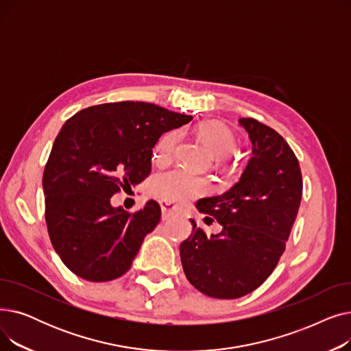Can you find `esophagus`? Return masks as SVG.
Here are the masks:
<instances>
[{"mask_svg":"<svg viewBox=\"0 0 351 351\" xmlns=\"http://www.w3.org/2000/svg\"><path fill=\"white\" fill-rule=\"evenodd\" d=\"M160 209H162L163 219H166V217H169L175 213L176 208H175L173 204H171V202H160Z\"/></svg>","mask_w":351,"mask_h":351,"instance_id":"1","label":"esophagus"}]
</instances>
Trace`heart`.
Here are the masks:
<instances>
[{
  "mask_svg": "<svg viewBox=\"0 0 351 351\" xmlns=\"http://www.w3.org/2000/svg\"><path fill=\"white\" fill-rule=\"evenodd\" d=\"M199 138L205 142L212 156L223 159L236 149V138L229 129L217 122L200 123L196 129ZM180 141L179 131L165 134L155 146V159L166 162L172 158ZM152 193L165 202L183 204L205 195L209 191V183L199 176H193L182 169H172L156 175L151 185Z\"/></svg>",
  "mask_w": 351,
  "mask_h": 351,
  "instance_id": "1",
  "label": "heart"
}]
</instances>
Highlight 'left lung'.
I'll return each mask as SVG.
<instances>
[{
	"mask_svg": "<svg viewBox=\"0 0 351 351\" xmlns=\"http://www.w3.org/2000/svg\"><path fill=\"white\" fill-rule=\"evenodd\" d=\"M252 158L225 193L196 202L222 232L206 236L191 219L192 233L180 243V261L195 289L215 299H237L259 287L279 263L296 220L303 180L299 160L274 129L241 118Z\"/></svg>",
	"mask_w": 351,
	"mask_h": 351,
	"instance_id": "left-lung-1",
	"label": "left lung"
}]
</instances>
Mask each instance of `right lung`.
<instances>
[{
    "mask_svg": "<svg viewBox=\"0 0 351 351\" xmlns=\"http://www.w3.org/2000/svg\"><path fill=\"white\" fill-rule=\"evenodd\" d=\"M191 121L154 104L125 101L89 106L64 123L43 188L51 243L72 273L109 282L129 270L159 223L160 208L147 200L128 213L110 205V197L149 175L158 139Z\"/></svg>",
    "mask_w": 351,
    "mask_h": 351,
    "instance_id": "obj_1",
    "label": "right lung"
}]
</instances>
